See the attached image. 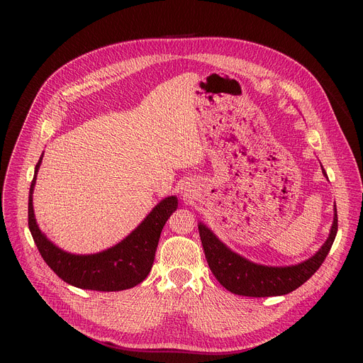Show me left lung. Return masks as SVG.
<instances>
[{
  "label": "left lung",
  "instance_id": "obj_1",
  "mask_svg": "<svg viewBox=\"0 0 363 363\" xmlns=\"http://www.w3.org/2000/svg\"><path fill=\"white\" fill-rule=\"evenodd\" d=\"M323 175L326 171L322 168ZM201 242L203 247L206 263L213 274L228 291L248 297L283 296L298 289L312 277L329 254L337 233V211L335 205V217L330 234L322 248L308 260L296 266L269 267L255 264L242 255L231 251L217 235L202 223L198 224Z\"/></svg>",
  "mask_w": 363,
  "mask_h": 363
}]
</instances>
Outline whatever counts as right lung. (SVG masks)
<instances>
[{"mask_svg": "<svg viewBox=\"0 0 363 363\" xmlns=\"http://www.w3.org/2000/svg\"><path fill=\"white\" fill-rule=\"evenodd\" d=\"M40 157L28 195V228L47 266L66 283L97 291H119L138 286L149 274L162 228L178 208L177 196L162 199L147 217L119 244L101 252L77 255L63 251L38 228L33 210V191Z\"/></svg>", "mask_w": 363, "mask_h": 363, "instance_id": "obj_1", "label": "right lung"}]
</instances>
